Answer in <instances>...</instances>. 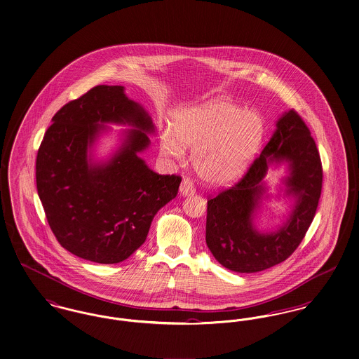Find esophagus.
<instances>
[{
    "label": "esophagus",
    "mask_w": 359,
    "mask_h": 359,
    "mask_svg": "<svg viewBox=\"0 0 359 359\" xmlns=\"http://www.w3.org/2000/svg\"><path fill=\"white\" fill-rule=\"evenodd\" d=\"M180 193L182 194V196H193L194 193H196V189L193 187V184H191V181L190 180H184L182 182H181V187H180Z\"/></svg>",
    "instance_id": "1"
}]
</instances>
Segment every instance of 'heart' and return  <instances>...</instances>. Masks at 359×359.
I'll return each instance as SVG.
<instances>
[{"label": "heart", "instance_id": "1", "mask_svg": "<svg viewBox=\"0 0 359 359\" xmlns=\"http://www.w3.org/2000/svg\"><path fill=\"white\" fill-rule=\"evenodd\" d=\"M264 118L226 99H212L172 115L161 137L163 154L181 158L191 149V166L210 185H228L248 168L264 138Z\"/></svg>", "mask_w": 359, "mask_h": 359}]
</instances>
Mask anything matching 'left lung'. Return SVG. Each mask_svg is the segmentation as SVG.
I'll use <instances>...</instances> for the list:
<instances>
[{"mask_svg":"<svg viewBox=\"0 0 359 359\" xmlns=\"http://www.w3.org/2000/svg\"><path fill=\"white\" fill-rule=\"evenodd\" d=\"M285 164L282 180L292 210L273 233L254 225L261 201L267 198L269 166ZM322 162L309 127L297 111H285L269 142L247 174L231 189L208 201L206 245L219 264L238 273L268 269L288 259L311 225L322 191Z\"/></svg>","mask_w":359,"mask_h":359,"instance_id":"left-lung-1","label":"left lung"}]
</instances>
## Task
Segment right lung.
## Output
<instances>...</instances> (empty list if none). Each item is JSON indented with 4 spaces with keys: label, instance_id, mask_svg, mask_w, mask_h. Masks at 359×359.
Listing matches in <instances>:
<instances>
[{
    "label": "right lung",
    "instance_id": "obj_1",
    "mask_svg": "<svg viewBox=\"0 0 359 359\" xmlns=\"http://www.w3.org/2000/svg\"><path fill=\"white\" fill-rule=\"evenodd\" d=\"M36 159L37 193L62 248L100 264L130 257L144 243L156 212L178 193L181 177L161 175L140 156L156 127L122 86H96L52 118ZM133 126L107 160L92 149L106 124Z\"/></svg>",
    "mask_w": 359,
    "mask_h": 359
}]
</instances>
